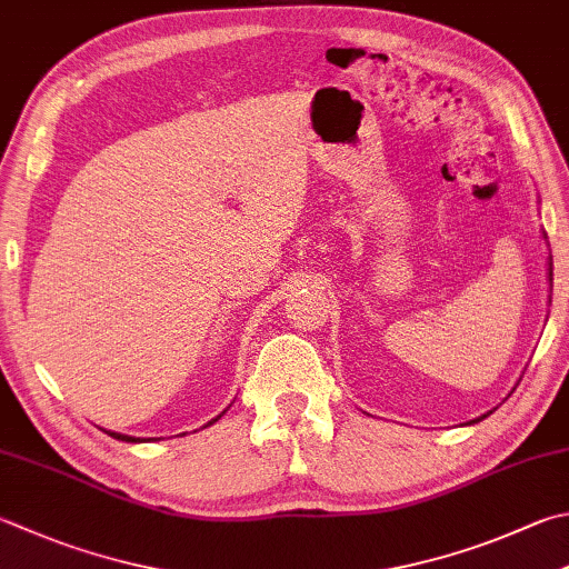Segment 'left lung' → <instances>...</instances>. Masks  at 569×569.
Wrapping results in <instances>:
<instances>
[{
  "label": "left lung",
  "instance_id": "obj_1",
  "mask_svg": "<svg viewBox=\"0 0 569 569\" xmlns=\"http://www.w3.org/2000/svg\"><path fill=\"white\" fill-rule=\"evenodd\" d=\"M550 260H552V257H550ZM550 282H552V262H550ZM476 423V421H473Z\"/></svg>",
  "mask_w": 569,
  "mask_h": 569
}]
</instances>
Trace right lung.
Wrapping results in <instances>:
<instances>
[{
  "label": "right lung",
  "instance_id": "1",
  "mask_svg": "<svg viewBox=\"0 0 569 569\" xmlns=\"http://www.w3.org/2000/svg\"><path fill=\"white\" fill-rule=\"evenodd\" d=\"M218 421V418H212V421L210 423H216ZM113 438H118V441H128V443H136L138 441V438H133V436H123V433H111Z\"/></svg>",
  "mask_w": 569,
  "mask_h": 569
}]
</instances>
